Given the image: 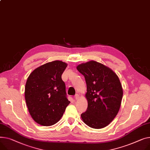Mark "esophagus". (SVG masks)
<instances>
[{
	"mask_svg": "<svg viewBox=\"0 0 150 150\" xmlns=\"http://www.w3.org/2000/svg\"><path fill=\"white\" fill-rule=\"evenodd\" d=\"M74 98L76 99V100H77V99H78V98H79V95L78 94H76L75 95V96H74Z\"/></svg>",
	"mask_w": 150,
	"mask_h": 150,
	"instance_id": "esophagus-1",
	"label": "esophagus"
}]
</instances>
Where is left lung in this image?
<instances>
[{
    "label": "left lung",
    "instance_id": "obj_1",
    "mask_svg": "<svg viewBox=\"0 0 150 150\" xmlns=\"http://www.w3.org/2000/svg\"><path fill=\"white\" fill-rule=\"evenodd\" d=\"M85 78L87 110L81 115L88 127L99 129L107 126L117 115L123 91L117 75L101 63L91 61L76 67Z\"/></svg>",
    "mask_w": 150,
    "mask_h": 150
}]
</instances>
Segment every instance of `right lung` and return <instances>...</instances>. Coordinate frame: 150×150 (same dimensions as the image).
Here are the masks:
<instances>
[{"label": "right lung", "instance_id": "1", "mask_svg": "<svg viewBox=\"0 0 150 150\" xmlns=\"http://www.w3.org/2000/svg\"><path fill=\"white\" fill-rule=\"evenodd\" d=\"M67 66L61 61L49 62L35 69L28 78L25 101L30 115L40 125L56 124L70 104L62 79Z\"/></svg>", "mask_w": 150, "mask_h": 150}]
</instances>
